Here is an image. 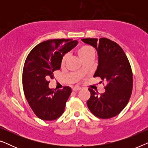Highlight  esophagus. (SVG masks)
Returning a JSON list of instances; mask_svg holds the SVG:
<instances>
[{"mask_svg":"<svg viewBox=\"0 0 148 148\" xmlns=\"http://www.w3.org/2000/svg\"><path fill=\"white\" fill-rule=\"evenodd\" d=\"M81 90V88L79 87H75V88H73V91H74V92H76V91H79Z\"/></svg>","mask_w":148,"mask_h":148,"instance_id":"1","label":"esophagus"}]
</instances>
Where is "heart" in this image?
<instances>
[{"label": "heart", "instance_id": "b5f03b06", "mask_svg": "<svg viewBox=\"0 0 148 148\" xmlns=\"http://www.w3.org/2000/svg\"><path fill=\"white\" fill-rule=\"evenodd\" d=\"M77 53L79 57L82 59L83 61L89 58H94L95 56V50L92 46L86 45L80 46L79 47L77 50ZM69 55L68 54H64L61 58V61H60V65L63 66L65 65L66 60L68 59Z\"/></svg>", "mask_w": 148, "mask_h": 148}]
</instances>
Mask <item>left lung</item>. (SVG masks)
Masks as SVG:
<instances>
[{
  "instance_id": "left-lung-1",
  "label": "left lung",
  "mask_w": 148,
  "mask_h": 148,
  "mask_svg": "<svg viewBox=\"0 0 148 148\" xmlns=\"http://www.w3.org/2000/svg\"><path fill=\"white\" fill-rule=\"evenodd\" d=\"M84 43L92 46L98 54V65L94 77L106 82L105 92L98 94L89 88L91 96L87 105L91 112L102 119L118 115L127 104L132 94L133 73L131 64L122 48L116 42L101 38H84ZM104 84V83H103Z\"/></svg>"
}]
</instances>
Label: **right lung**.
I'll use <instances>...</instances> for the list:
<instances>
[{
	"label": "right lung",
	"mask_w": 148,
	"mask_h": 148,
	"mask_svg": "<svg viewBox=\"0 0 148 148\" xmlns=\"http://www.w3.org/2000/svg\"><path fill=\"white\" fill-rule=\"evenodd\" d=\"M77 43L73 39L46 40L35 46L26 58L22 74L24 94L34 114L42 120L54 121L64 112L71 88L64 86L54 91L48 87V80L60 69L62 56Z\"/></svg>",
	"instance_id": "right-lung-1"
}]
</instances>
